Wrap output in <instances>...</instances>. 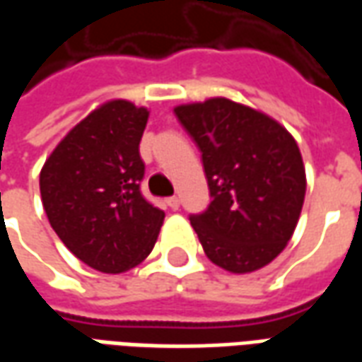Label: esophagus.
Returning <instances> with one entry per match:
<instances>
[{
	"mask_svg": "<svg viewBox=\"0 0 362 362\" xmlns=\"http://www.w3.org/2000/svg\"><path fill=\"white\" fill-rule=\"evenodd\" d=\"M166 205H168L170 209H174V211H176V209L180 207V199H178V197H176V196L166 197Z\"/></svg>",
	"mask_w": 362,
	"mask_h": 362,
	"instance_id": "34e87169",
	"label": "esophagus"
}]
</instances>
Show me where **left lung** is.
Instances as JSON below:
<instances>
[{
  "instance_id": "1",
  "label": "left lung",
  "mask_w": 362,
  "mask_h": 362,
  "mask_svg": "<svg viewBox=\"0 0 362 362\" xmlns=\"http://www.w3.org/2000/svg\"><path fill=\"white\" fill-rule=\"evenodd\" d=\"M176 118L202 151L211 204L189 215L207 258L250 273L279 256L295 233L306 174L295 137L250 106L217 96L180 104Z\"/></svg>"
}]
</instances>
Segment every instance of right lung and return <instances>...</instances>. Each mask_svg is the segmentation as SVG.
I'll list each match as a JSON object with an SVG mask.
<instances>
[{"label":"right lung","mask_w":362,"mask_h":362,"mask_svg":"<svg viewBox=\"0 0 362 362\" xmlns=\"http://www.w3.org/2000/svg\"><path fill=\"white\" fill-rule=\"evenodd\" d=\"M147 118L149 110L129 100L100 104L58 143L40 170L52 228L96 272L124 273L141 264L165 221L139 189Z\"/></svg>","instance_id":"1"}]
</instances>
